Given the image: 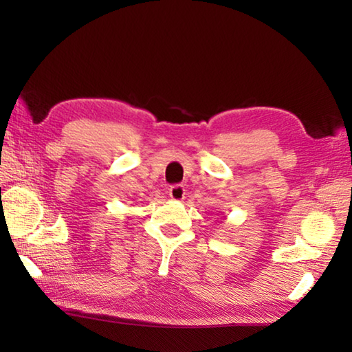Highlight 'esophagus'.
<instances>
[{"instance_id":"1","label":"esophagus","mask_w":352,"mask_h":352,"mask_svg":"<svg viewBox=\"0 0 352 352\" xmlns=\"http://www.w3.org/2000/svg\"><path fill=\"white\" fill-rule=\"evenodd\" d=\"M169 198L174 199V201H182L184 199V195H186V190L183 186L180 184H175V186H170L169 188Z\"/></svg>"}]
</instances>
